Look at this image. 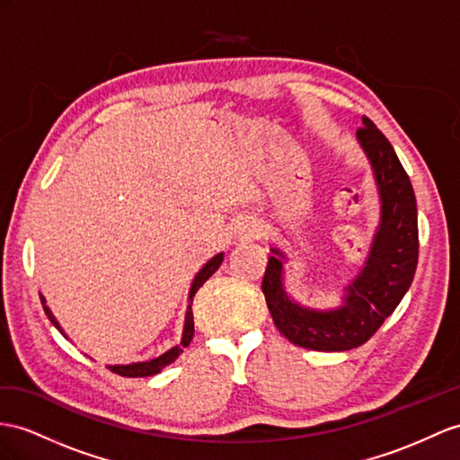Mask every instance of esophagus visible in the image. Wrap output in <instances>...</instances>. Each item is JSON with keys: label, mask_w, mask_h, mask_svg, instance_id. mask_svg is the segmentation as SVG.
I'll return each mask as SVG.
<instances>
[{"label": "esophagus", "mask_w": 460, "mask_h": 460, "mask_svg": "<svg viewBox=\"0 0 460 460\" xmlns=\"http://www.w3.org/2000/svg\"><path fill=\"white\" fill-rule=\"evenodd\" d=\"M243 231L251 237V234H254V231H256V229H254V226H246V227H243Z\"/></svg>", "instance_id": "obj_1"}]
</instances>
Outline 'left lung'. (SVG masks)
<instances>
[{
  "instance_id": "left-lung-1",
  "label": "left lung",
  "mask_w": 460,
  "mask_h": 460,
  "mask_svg": "<svg viewBox=\"0 0 460 460\" xmlns=\"http://www.w3.org/2000/svg\"><path fill=\"white\" fill-rule=\"evenodd\" d=\"M358 139L373 164L381 192V227L358 279L346 288L344 307L316 313L289 301L281 286V261L270 256L262 293L278 331L291 344L316 351L358 348L379 331L404 297L418 266V208L414 188L391 141L367 116L361 118Z\"/></svg>"
}]
</instances>
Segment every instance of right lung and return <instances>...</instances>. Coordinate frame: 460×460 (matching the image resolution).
<instances>
[{
  "instance_id": "1",
  "label": "right lung",
  "mask_w": 460,
  "mask_h": 460,
  "mask_svg": "<svg viewBox=\"0 0 460 460\" xmlns=\"http://www.w3.org/2000/svg\"><path fill=\"white\" fill-rule=\"evenodd\" d=\"M223 262V254H217L211 258V261L199 270L198 276L194 278V284H192V289H190V305H192V299L196 296V291L202 288L206 284V279L214 276L216 270L219 268V264ZM42 299V297H40ZM42 305H44V299H42ZM188 305V311H186V321H184V332H182V340H181V346H176L172 349H169L167 353H163V356H159L157 359H151V361H144V363H132V365H111V371L116 373V375H122V376H151L159 373L163 367H167L169 363H172L176 358L181 356L182 353V348H186L188 344L192 342V336H194V313H192V307ZM44 313L46 316H49L50 323L58 328L64 334V331L60 328V324H58V321L54 319V314L50 313V309L46 307L44 305ZM66 336V334H64Z\"/></svg>"
}]
</instances>
